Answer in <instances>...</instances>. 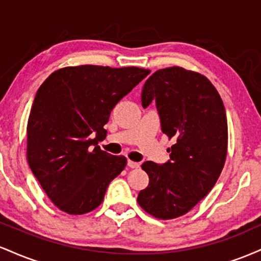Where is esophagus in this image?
I'll return each mask as SVG.
<instances>
[{"mask_svg":"<svg viewBox=\"0 0 261 261\" xmlns=\"http://www.w3.org/2000/svg\"><path fill=\"white\" fill-rule=\"evenodd\" d=\"M127 166L130 167V168H139L140 167V163H137V162H134V161H127Z\"/></svg>","mask_w":261,"mask_h":261,"instance_id":"34e87169","label":"esophagus"}]
</instances>
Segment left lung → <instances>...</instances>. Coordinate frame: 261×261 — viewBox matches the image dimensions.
<instances>
[{
    "label": "left lung",
    "mask_w": 261,
    "mask_h": 261,
    "mask_svg": "<svg viewBox=\"0 0 261 261\" xmlns=\"http://www.w3.org/2000/svg\"><path fill=\"white\" fill-rule=\"evenodd\" d=\"M155 100L162 131L174 140L170 161H147L148 187L137 202L160 220L188 214L216 184L227 157L228 127L223 101L207 77L179 66L155 71L143 86L141 101Z\"/></svg>",
    "instance_id": "left-lung-1"
}]
</instances>
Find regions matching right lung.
Returning <instances> with one entry per match:
<instances>
[{
    "label": "right lung",
    "mask_w": 261,
    "mask_h": 261,
    "mask_svg": "<svg viewBox=\"0 0 261 261\" xmlns=\"http://www.w3.org/2000/svg\"><path fill=\"white\" fill-rule=\"evenodd\" d=\"M151 71L140 67L68 66L39 87L27 125V160L56 207L88 214L126 166L101 151L114 107Z\"/></svg>",
    "instance_id": "1"
}]
</instances>
